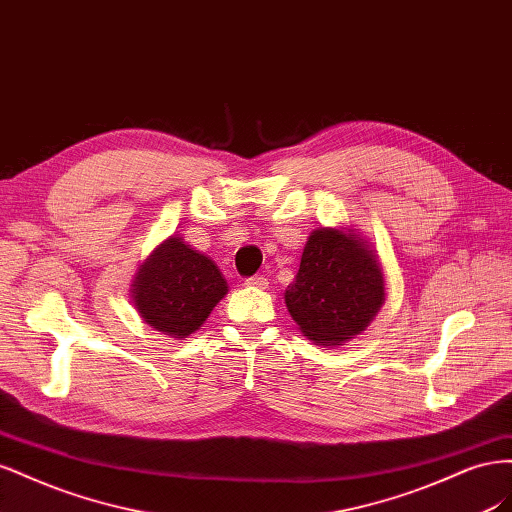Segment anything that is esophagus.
<instances>
[{
    "instance_id": "esophagus-1",
    "label": "esophagus",
    "mask_w": 512,
    "mask_h": 512,
    "mask_svg": "<svg viewBox=\"0 0 512 512\" xmlns=\"http://www.w3.org/2000/svg\"><path fill=\"white\" fill-rule=\"evenodd\" d=\"M245 286H250V288H267L269 280H267L265 275H252V277H247V280H245Z\"/></svg>"
}]
</instances>
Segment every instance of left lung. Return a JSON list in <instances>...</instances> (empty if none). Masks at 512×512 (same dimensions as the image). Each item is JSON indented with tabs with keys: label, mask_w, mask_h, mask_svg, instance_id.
I'll list each match as a JSON object with an SVG mask.
<instances>
[{
	"label": "left lung",
	"mask_w": 512,
	"mask_h": 512,
	"mask_svg": "<svg viewBox=\"0 0 512 512\" xmlns=\"http://www.w3.org/2000/svg\"><path fill=\"white\" fill-rule=\"evenodd\" d=\"M284 299L292 320L312 342L342 346L378 314L384 301L382 271L361 237L320 228L309 237Z\"/></svg>",
	"instance_id": "obj_1"
}]
</instances>
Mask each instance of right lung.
Masks as SVG:
<instances>
[{
    "label": "right lung",
    "instance_id": "obj_1",
    "mask_svg": "<svg viewBox=\"0 0 512 512\" xmlns=\"http://www.w3.org/2000/svg\"><path fill=\"white\" fill-rule=\"evenodd\" d=\"M228 290L215 262L170 237L136 275L132 299L151 329L170 337L194 333Z\"/></svg>",
    "mask_w": 512,
    "mask_h": 512
}]
</instances>
